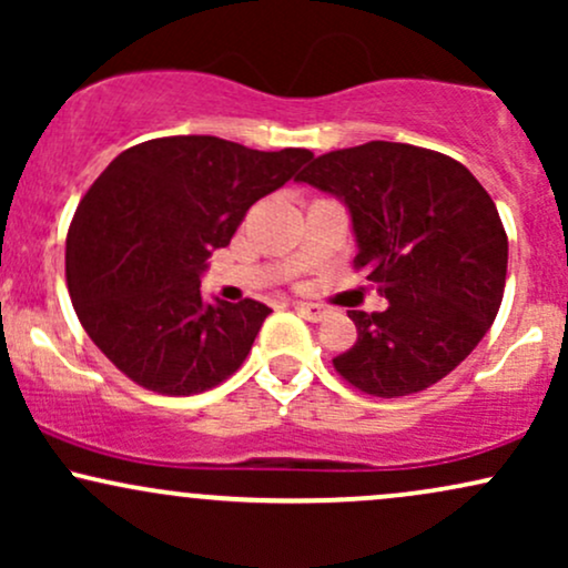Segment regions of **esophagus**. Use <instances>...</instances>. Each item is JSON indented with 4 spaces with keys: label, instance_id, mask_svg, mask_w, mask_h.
<instances>
[{
    "label": "esophagus",
    "instance_id": "obj_1",
    "mask_svg": "<svg viewBox=\"0 0 568 568\" xmlns=\"http://www.w3.org/2000/svg\"><path fill=\"white\" fill-rule=\"evenodd\" d=\"M293 306H296L298 315L306 317V321H310V323H321L323 317H328V312H331L328 306H323V304H312V302H296Z\"/></svg>",
    "mask_w": 568,
    "mask_h": 568
}]
</instances>
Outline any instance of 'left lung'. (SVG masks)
<instances>
[{"label": "left lung", "mask_w": 568, "mask_h": 568, "mask_svg": "<svg viewBox=\"0 0 568 568\" xmlns=\"http://www.w3.org/2000/svg\"><path fill=\"white\" fill-rule=\"evenodd\" d=\"M296 181L344 202L355 264L389 302L349 312L357 342L334 357L338 374L376 397L419 393L452 374L505 293L507 234L478 179L440 152L371 141L323 154Z\"/></svg>", "instance_id": "left-lung-1"}]
</instances>
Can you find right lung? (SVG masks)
<instances>
[{
    "label": "right lung",
    "mask_w": 568,
    "mask_h": 568,
    "mask_svg": "<svg viewBox=\"0 0 568 568\" xmlns=\"http://www.w3.org/2000/svg\"><path fill=\"white\" fill-rule=\"evenodd\" d=\"M312 160L216 135L143 141L88 189L67 237V283L82 328L128 379L197 395L243 366L270 315L262 302H205L207 256L247 207Z\"/></svg>",
    "instance_id": "obj_1"
}]
</instances>
